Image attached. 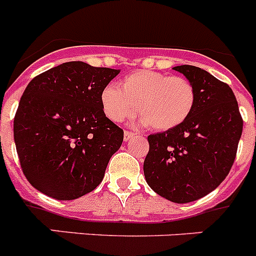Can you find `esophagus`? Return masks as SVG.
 Here are the masks:
<instances>
[{"mask_svg":"<svg viewBox=\"0 0 256 256\" xmlns=\"http://www.w3.org/2000/svg\"><path fill=\"white\" fill-rule=\"evenodd\" d=\"M136 136V133L134 132H130V130H126V132H124V141H130V138H133V137H134Z\"/></svg>","mask_w":256,"mask_h":256,"instance_id":"esophagus-1","label":"esophagus"}]
</instances>
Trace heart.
I'll return each instance as SVG.
<instances>
[{"instance_id": "obj_1", "label": "heart", "mask_w": 256, "mask_h": 256, "mask_svg": "<svg viewBox=\"0 0 256 256\" xmlns=\"http://www.w3.org/2000/svg\"><path fill=\"white\" fill-rule=\"evenodd\" d=\"M106 116L120 123L140 112L142 123L155 130H169L186 122L196 105V90L184 76L138 70L101 92Z\"/></svg>"}]
</instances>
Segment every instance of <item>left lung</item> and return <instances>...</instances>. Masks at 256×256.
Segmentation results:
<instances>
[{"mask_svg":"<svg viewBox=\"0 0 256 256\" xmlns=\"http://www.w3.org/2000/svg\"><path fill=\"white\" fill-rule=\"evenodd\" d=\"M173 69L195 86L196 105L186 122L148 136L144 173L158 195L184 204L204 198L227 177L244 120L227 83L192 65Z\"/></svg>","mask_w":256,"mask_h":256,"instance_id":"1","label":"left lung"}]
</instances>
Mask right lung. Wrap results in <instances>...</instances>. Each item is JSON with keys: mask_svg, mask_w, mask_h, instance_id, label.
<instances>
[{"mask_svg": "<svg viewBox=\"0 0 256 256\" xmlns=\"http://www.w3.org/2000/svg\"><path fill=\"white\" fill-rule=\"evenodd\" d=\"M119 70L70 61L32 79L14 118L20 166L32 186L56 200L94 191L124 132L101 105Z\"/></svg>", "mask_w": 256, "mask_h": 256, "instance_id": "right-lung-1", "label": "right lung"}]
</instances>
